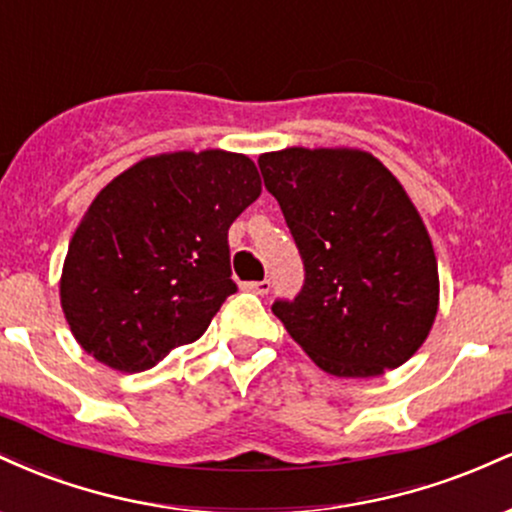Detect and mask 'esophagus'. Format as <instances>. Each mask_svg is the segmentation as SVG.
Here are the masks:
<instances>
[{
  "label": "esophagus",
  "mask_w": 512,
  "mask_h": 512,
  "mask_svg": "<svg viewBox=\"0 0 512 512\" xmlns=\"http://www.w3.org/2000/svg\"><path fill=\"white\" fill-rule=\"evenodd\" d=\"M243 289L250 291V293H257V296H267L269 289H272V284H269L267 279H264V281H248V284H243Z\"/></svg>",
  "instance_id": "obj_1"
}]
</instances>
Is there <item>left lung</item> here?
<instances>
[{
    "label": "left lung",
    "instance_id": "1",
    "mask_svg": "<svg viewBox=\"0 0 512 512\" xmlns=\"http://www.w3.org/2000/svg\"><path fill=\"white\" fill-rule=\"evenodd\" d=\"M305 281L272 313L325 373L373 378L419 351L438 313V262L419 211L368 151L260 156Z\"/></svg>",
    "mask_w": 512,
    "mask_h": 512
}]
</instances>
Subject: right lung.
<instances>
[{"mask_svg":"<svg viewBox=\"0 0 512 512\" xmlns=\"http://www.w3.org/2000/svg\"><path fill=\"white\" fill-rule=\"evenodd\" d=\"M260 192L255 163L221 149L149 156L108 182L74 231L60 279L81 349L139 373L197 342L236 293L228 228Z\"/></svg>","mask_w":512,"mask_h":512,"instance_id":"obj_1","label":"right lung"}]
</instances>
